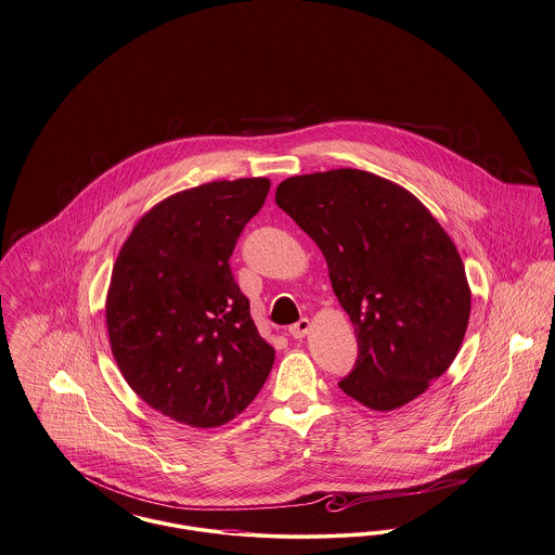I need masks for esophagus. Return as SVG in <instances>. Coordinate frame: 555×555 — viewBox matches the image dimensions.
<instances>
[{"instance_id":"esophagus-1","label":"esophagus","mask_w":555,"mask_h":555,"mask_svg":"<svg viewBox=\"0 0 555 555\" xmlns=\"http://www.w3.org/2000/svg\"><path fill=\"white\" fill-rule=\"evenodd\" d=\"M308 331H310V320L308 318H301V320H297L295 324H291L289 333L293 339H304L306 335H308Z\"/></svg>"}]
</instances>
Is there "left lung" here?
Instances as JSON below:
<instances>
[{
	"label": "left lung",
	"mask_w": 555,
	"mask_h": 555,
	"mask_svg": "<svg viewBox=\"0 0 555 555\" xmlns=\"http://www.w3.org/2000/svg\"><path fill=\"white\" fill-rule=\"evenodd\" d=\"M274 199L317 241L353 322L358 360L341 391L378 412L423 396L470 318L466 270L441 224L403 186L356 168L291 177Z\"/></svg>",
	"instance_id": "1"
}]
</instances>
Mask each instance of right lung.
<instances>
[{
    "label": "right lung",
    "instance_id": "right-lung-1",
    "mask_svg": "<svg viewBox=\"0 0 555 555\" xmlns=\"http://www.w3.org/2000/svg\"><path fill=\"white\" fill-rule=\"evenodd\" d=\"M268 179L175 193L125 241L107 289V335L132 391L177 423L233 421L274 364L229 258L264 206Z\"/></svg>",
    "mask_w": 555,
    "mask_h": 555
}]
</instances>
